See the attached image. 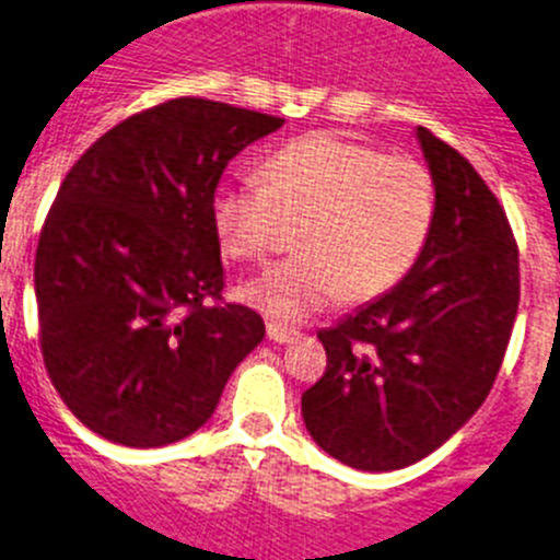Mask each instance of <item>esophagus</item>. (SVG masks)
I'll return each mask as SVG.
<instances>
[{
	"label": "esophagus",
	"instance_id": "1",
	"mask_svg": "<svg viewBox=\"0 0 560 560\" xmlns=\"http://www.w3.org/2000/svg\"><path fill=\"white\" fill-rule=\"evenodd\" d=\"M268 337L273 339V342L284 345V342H292V339L298 337V331H295V328L281 326V323H268Z\"/></svg>",
	"mask_w": 560,
	"mask_h": 560
}]
</instances>
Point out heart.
Returning a JSON list of instances; mask_svg holds the SVG:
<instances>
[{
  "mask_svg": "<svg viewBox=\"0 0 560 560\" xmlns=\"http://www.w3.org/2000/svg\"><path fill=\"white\" fill-rule=\"evenodd\" d=\"M262 182H226L212 196V226L223 254L262 262L301 221V254L243 287L250 306L301 323L337 304L368 301L398 284L431 237L436 185L409 154L334 132H312L270 151Z\"/></svg>",
  "mask_w": 560,
  "mask_h": 560,
  "instance_id": "obj_1",
  "label": "heart"
}]
</instances>
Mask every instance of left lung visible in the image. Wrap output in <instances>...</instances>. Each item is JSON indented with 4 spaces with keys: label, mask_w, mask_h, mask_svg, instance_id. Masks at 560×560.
<instances>
[{
    "label": "left lung",
    "mask_w": 560,
    "mask_h": 560,
    "mask_svg": "<svg viewBox=\"0 0 560 560\" xmlns=\"http://www.w3.org/2000/svg\"><path fill=\"white\" fill-rule=\"evenodd\" d=\"M436 218L415 268L357 315L317 331L326 373L304 392L306 431L368 472L409 467L480 409L520 306V248L467 156L417 127Z\"/></svg>",
    "instance_id": "left-lung-1"
}]
</instances>
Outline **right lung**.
<instances>
[{
  "label": "right lung",
  "mask_w": 560,
  "mask_h": 560,
  "mask_svg": "<svg viewBox=\"0 0 560 560\" xmlns=\"http://www.w3.org/2000/svg\"><path fill=\"white\" fill-rule=\"evenodd\" d=\"M284 118L179 96L104 132L40 229L35 301L46 373L82 425L162 447L212 417L265 337L223 301L212 196L223 168Z\"/></svg>",
  "instance_id": "obj_1"
}]
</instances>
